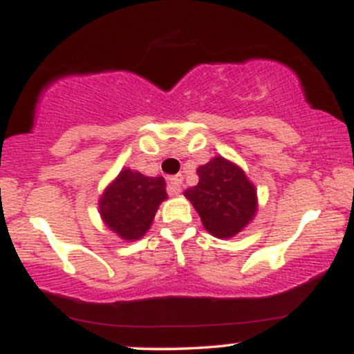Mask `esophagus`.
Instances as JSON below:
<instances>
[{"label": "esophagus", "instance_id": "34e87169", "mask_svg": "<svg viewBox=\"0 0 354 354\" xmlns=\"http://www.w3.org/2000/svg\"><path fill=\"white\" fill-rule=\"evenodd\" d=\"M181 186H183V176H171L168 180V193L178 194L181 191Z\"/></svg>", "mask_w": 354, "mask_h": 354}]
</instances>
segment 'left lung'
I'll use <instances>...</instances> for the list:
<instances>
[{"label":"left lung","mask_w":354,"mask_h":354,"mask_svg":"<svg viewBox=\"0 0 354 354\" xmlns=\"http://www.w3.org/2000/svg\"><path fill=\"white\" fill-rule=\"evenodd\" d=\"M196 186L185 191L203 226L216 238L238 234L256 213V191L246 174L225 158H213L198 168Z\"/></svg>","instance_id":"1"}]
</instances>
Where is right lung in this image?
I'll return each mask as SVG.
<instances>
[{
	"label": "right lung",
	"mask_w": 354,
	"mask_h": 354,
	"mask_svg": "<svg viewBox=\"0 0 354 354\" xmlns=\"http://www.w3.org/2000/svg\"><path fill=\"white\" fill-rule=\"evenodd\" d=\"M163 176L123 169L100 200V211L109 230L123 239H140L151 226L160 203L166 200Z\"/></svg>",
	"instance_id": "1"
}]
</instances>
